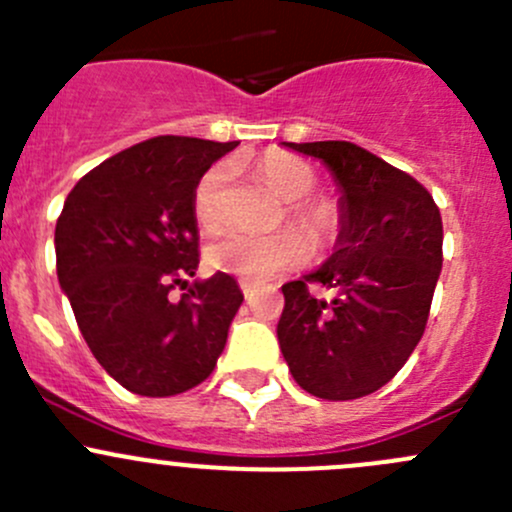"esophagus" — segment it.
I'll list each match as a JSON object with an SVG mask.
<instances>
[{
	"mask_svg": "<svg viewBox=\"0 0 512 512\" xmlns=\"http://www.w3.org/2000/svg\"><path fill=\"white\" fill-rule=\"evenodd\" d=\"M240 289H242V294H245V297H250V294L255 292V282L240 280Z\"/></svg>",
	"mask_w": 512,
	"mask_h": 512,
	"instance_id": "1",
	"label": "esophagus"
}]
</instances>
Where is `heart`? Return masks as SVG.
I'll return each mask as SVG.
<instances>
[{"label": "heart", "mask_w": 512, "mask_h": 512, "mask_svg": "<svg viewBox=\"0 0 512 512\" xmlns=\"http://www.w3.org/2000/svg\"><path fill=\"white\" fill-rule=\"evenodd\" d=\"M255 173L282 200H287V220L308 237L312 250H327L337 240L342 213L334 200L314 195L319 185V173L312 163L285 151H267L265 156L255 160ZM230 180L232 165L227 160H218L195 183L193 215L205 232L220 230L225 223ZM303 238L294 230H280L265 237L227 232L225 237L208 247L205 257L213 270L225 272V275H237L242 280H267V277L292 270L307 260L308 241L304 243Z\"/></svg>", "instance_id": "obj_1"}]
</instances>
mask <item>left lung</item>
<instances>
[{"label": "left lung", "instance_id": "left-lung-1", "mask_svg": "<svg viewBox=\"0 0 512 512\" xmlns=\"http://www.w3.org/2000/svg\"><path fill=\"white\" fill-rule=\"evenodd\" d=\"M285 146L329 165L342 190V232L317 272L282 285L277 339L304 391L359 399L394 379L421 342L443 265L441 213L416 178L356 143ZM312 284L338 294L317 300Z\"/></svg>", "mask_w": 512, "mask_h": 512}]
</instances>
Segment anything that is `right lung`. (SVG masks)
<instances>
[{"instance_id":"right-lung-1","label":"right lung","mask_w":512,"mask_h":512,"mask_svg":"<svg viewBox=\"0 0 512 512\" xmlns=\"http://www.w3.org/2000/svg\"><path fill=\"white\" fill-rule=\"evenodd\" d=\"M237 143L156 136L84 175L56 220V275L98 364L128 391L175 396L213 374L242 304L198 270L193 190ZM175 286L186 292L175 300Z\"/></svg>"}]
</instances>
